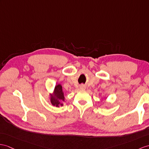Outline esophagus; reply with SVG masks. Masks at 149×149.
Returning a JSON list of instances; mask_svg holds the SVG:
<instances>
[{
    "mask_svg": "<svg viewBox=\"0 0 149 149\" xmlns=\"http://www.w3.org/2000/svg\"><path fill=\"white\" fill-rule=\"evenodd\" d=\"M80 88L82 89V90H84V89H85V86L84 85H81L80 86Z\"/></svg>",
    "mask_w": 149,
    "mask_h": 149,
    "instance_id": "esophagus-1",
    "label": "esophagus"
}]
</instances>
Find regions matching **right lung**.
I'll list each match as a JSON object with an SVG mask.
<instances>
[{
    "instance_id": "right-lung-1",
    "label": "right lung",
    "mask_w": 149,
    "mask_h": 149,
    "mask_svg": "<svg viewBox=\"0 0 149 149\" xmlns=\"http://www.w3.org/2000/svg\"><path fill=\"white\" fill-rule=\"evenodd\" d=\"M50 103L53 106L59 107L63 106V102L65 100V97L63 90V86L60 83L57 84L54 87L52 93H49Z\"/></svg>"
}]
</instances>
